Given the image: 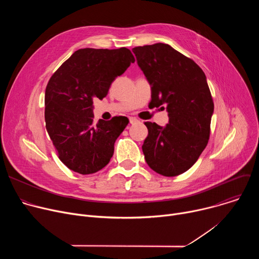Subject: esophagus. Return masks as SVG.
<instances>
[{
    "instance_id": "esophagus-1",
    "label": "esophagus",
    "mask_w": 259,
    "mask_h": 259,
    "mask_svg": "<svg viewBox=\"0 0 259 259\" xmlns=\"http://www.w3.org/2000/svg\"><path fill=\"white\" fill-rule=\"evenodd\" d=\"M129 122H130V124H134V123H136V122H138V120L136 119V118H133V117H130L129 118Z\"/></svg>"
}]
</instances>
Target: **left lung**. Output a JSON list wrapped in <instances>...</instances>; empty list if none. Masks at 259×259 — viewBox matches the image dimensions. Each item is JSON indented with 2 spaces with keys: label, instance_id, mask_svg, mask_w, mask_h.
I'll list each match as a JSON object with an SVG mask.
<instances>
[{
  "label": "left lung",
  "instance_id": "8db88e82",
  "mask_svg": "<svg viewBox=\"0 0 259 259\" xmlns=\"http://www.w3.org/2000/svg\"><path fill=\"white\" fill-rule=\"evenodd\" d=\"M152 86L150 105L168 112L165 127L145 122L144 159L163 176L188 171L208 143L214 103L206 76L191 58L163 43L132 49Z\"/></svg>",
  "mask_w": 259,
  "mask_h": 259
}]
</instances>
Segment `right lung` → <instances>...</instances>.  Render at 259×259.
Masks as SVG:
<instances>
[{
    "label": "right lung",
    "mask_w": 259,
    "mask_h": 259,
    "mask_svg": "<svg viewBox=\"0 0 259 259\" xmlns=\"http://www.w3.org/2000/svg\"><path fill=\"white\" fill-rule=\"evenodd\" d=\"M135 61L131 51L79 49L50 78L45 92V122L60 161L80 174L105 167L114 155L127 117L93 122V99H102L115 79Z\"/></svg>",
    "instance_id": "1"
}]
</instances>
